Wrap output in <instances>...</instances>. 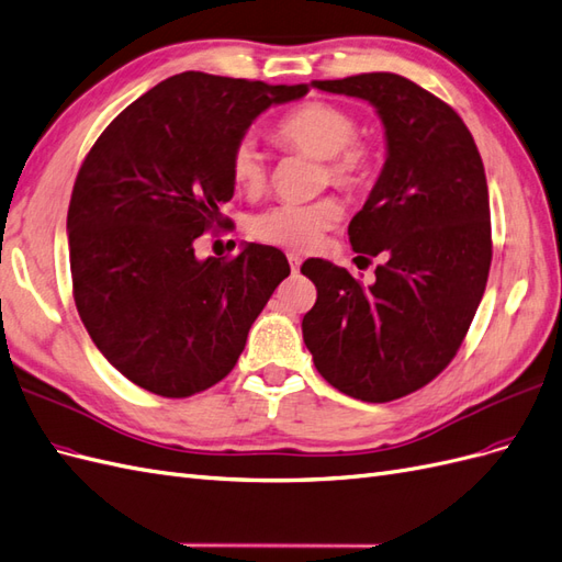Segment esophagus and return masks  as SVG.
Segmentation results:
<instances>
[{
    "instance_id": "obj_1",
    "label": "esophagus",
    "mask_w": 562,
    "mask_h": 562,
    "mask_svg": "<svg viewBox=\"0 0 562 562\" xmlns=\"http://www.w3.org/2000/svg\"><path fill=\"white\" fill-rule=\"evenodd\" d=\"M288 265H291V271H293V274H297V271H300V265H302V260H300V255H288Z\"/></svg>"
}]
</instances>
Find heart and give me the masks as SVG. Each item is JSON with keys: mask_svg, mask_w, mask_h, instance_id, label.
Instances as JSON below:
<instances>
[{"mask_svg": "<svg viewBox=\"0 0 562 562\" xmlns=\"http://www.w3.org/2000/svg\"><path fill=\"white\" fill-rule=\"evenodd\" d=\"M357 117L330 101H307L288 111L274 125V139L285 150L322 160L318 184L338 187L347 193H359L371 187L378 168L375 148L355 139ZM232 179L248 195H260L267 189L269 170L255 139L244 136L232 150ZM342 220V207L336 199H318L312 203H285L260 212L250 224L252 236L262 244L307 250L324 232Z\"/></svg>", "mask_w": 562, "mask_h": 562, "instance_id": "obj_1", "label": "heart"}]
</instances>
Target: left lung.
<instances>
[{
    "instance_id": "left-lung-1",
    "label": "left lung",
    "mask_w": 562,
    "mask_h": 562,
    "mask_svg": "<svg viewBox=\"0 0 562 562\" xmlns=\"http://www.w3.org/2000/svg\"><path fill=\"white\" fill-rule=\"evenodd\" d=\"M312 87L369 101L383 120V172L347 234L363 260L385 262L371 285L318 257L302 265L316 285L302 338L333 387L383 404L442 373L473 322L492 265L487 177L459 113L402 75Z\"/></svg>"
}]
</instances>
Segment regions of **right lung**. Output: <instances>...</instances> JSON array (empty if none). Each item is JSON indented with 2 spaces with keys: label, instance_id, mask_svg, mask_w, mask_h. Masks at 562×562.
Instances as JSON below:
<instances>
[{
  "label": "right lung",
  "instance_id": "1",
  "mask_svg": "<svg viewBox=\"0 0 562 562\" xmlns=\"http://www.w3.org/2000/svg\"><path fill=\"white\" fill-rule=\"evenodd\" d=\"M307 85L179 72L101 132L68 207L72 297L99 352L160 397L220 383L248 330L291 274L279 248L248 244L199 260L193 240L229 226L232 150L269 105Z\"/></svg>",
  "mask_w": 562,
  "mask_h": 562
}]
</instances>
